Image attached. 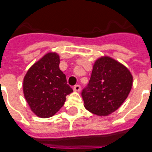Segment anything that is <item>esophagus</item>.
I'll return each mask as SVG.
<instances>
[{
  "label": "esophagus",
  "instance_id": "obj_1",
  "mask_svg": "<svg viewBox=\"0 0 152 152\" xmlns=\"http://www.w3.org/2000/svg\"><path fill=\"white\" fill-rule=\"evenodd\" d=\"M80 88H81V87L80 84H76L73 88L74 91H80Z\"/></svg>",
  "mask_w": 152,
  "mask_h": 152
}]
</instances>
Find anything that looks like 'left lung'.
Instances as JSON below:
<instances>
[{
  "instance_id": "left-lung-1",
  "label": "left lung",
  "mask_w": 152,
  "mask_h": 152,
  "mask_svg": "<svg viewBox=\"0 0 152 152\" xmlns=\"http://www.w3.org/2000/svg\"><path fill=\"white\" fill-rule=\"evenodd\" d=\"M132 76L122 64L108 56L95 62L91 78L81 95L89 112L106 116L119 108L132 87Z\"/></svg>"
}]
</instances>
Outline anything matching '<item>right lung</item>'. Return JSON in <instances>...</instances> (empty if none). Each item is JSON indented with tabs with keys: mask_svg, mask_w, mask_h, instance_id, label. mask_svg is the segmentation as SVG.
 I'll use <instances>...</instances> for the list:
<instances>
[{
	"mask_svg": "<svg viewBox=\"0 0 152 152\" xmlns=\"http://www.w3.org/2000/svg\"><path fill=\"white\" fill-rule=\"evenodd\" d=\"M60 56L49 53L28 70L23 82L25 98L37 116L48 118L61 109L73 91L60 68Z\"/></svg>",
	"mask_w": 152,
	"mask_h": 152,
	"instance_id": "1",
	"label": "right lung"
}]
</instances>
